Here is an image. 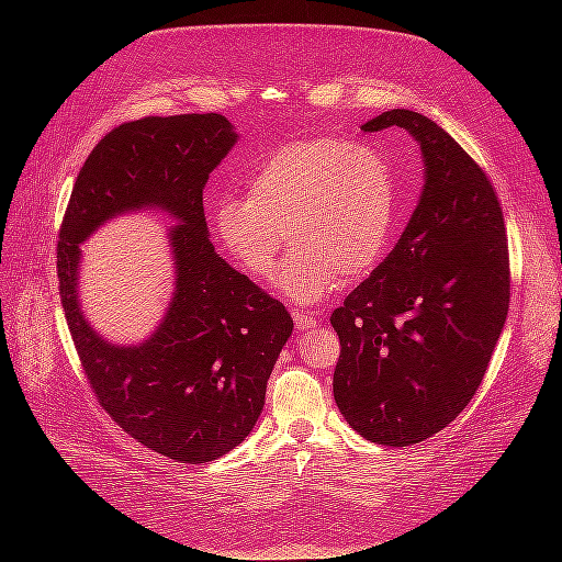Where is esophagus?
<instances>
[{
    "mask_svg": "<svg viewBox=\"0 0 562 562\" xmlns=\"http://www.w3.org/2000/svg\"><path fill=\"white\" fill-rule=\"evenodd\" d=\"M293 321H295V328L297 330H312V328H316V318L314 316H310V314H304V312H293Z\"/></svg>",
    "mask_w": 562,
    "mask_h": 562,
    "instance_id": "esophagus-1",
    "label": "esophagus"
}]
</instances>
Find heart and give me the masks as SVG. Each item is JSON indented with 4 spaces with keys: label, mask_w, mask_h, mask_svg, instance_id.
<instances>
[{
    "label": "heart",
    "mask_w": 562,
    "mask_h": 562,
    "mask_svg": "<svg viewBox=\"0 0 562 562\" xmlns=\"http://www.w3.org/2000/svg\"><path fill=\"white\" fill-rule=\"evenodd\" d=\"M396 217L389 161L361 143L304 138L285 143L252 168L248 196L213 206V232L244 274L269 279L288 241L295 250L277 283L297 302L337 291L345 274L366 277L386 252Z\"/></svg>",
    "instance_id": "obj_1"
}]
</instances>
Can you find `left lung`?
Segmentation results:
<instances>
[{"instance_id": "8db88e82", "label": "left lung", "mask_w": 562, "mask_h": 562, "mask_svg": "<svg viewBox=\"0 0 562 562\" xmlns=\"http://www.w3.org/2000/svg\"><path fill=\"white\" fill-rule=\"evenodd\" d=\"M391 126L419 143L424 190L394 250L330 316L342 345L333 394L353 431L405 448L446 429L481 386L512 271L502 203L483 168L413 110L361 128Z\"/></svg>"}]
</instances>
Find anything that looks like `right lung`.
Instances as JSON below:
<instances>
[{
  "mask_svg": "<svg viewBox=\"0 0 562 562\" xmlns=\"http://www.w3.org/2000/svg\"><path fill=\"white\" fill-rule=\"evenodd\" d=\"M239 135L223 114L145 116L112 128L83 161L58 234L60 302L105 413L138 443L182 464L227 454L258 422L293 318L215 252L203 187ZM155 207L169 233L177 293L156 335L133 348L100 338L78 304V244L108 218Z\"/></svg>",
  "mask_w": 562,
  "mask_h": 562,
  "instance_id": "add662e5",
  "label": "right lung"
}]
</instances>
